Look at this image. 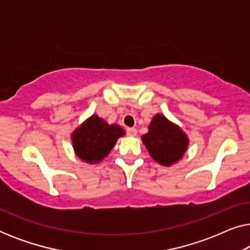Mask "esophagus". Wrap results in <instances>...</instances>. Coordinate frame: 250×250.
Returning a JSON list of instances; mask_svg holds the SVG:
<instances>
[{
    "label": "esophagus",
    "instance_id": "obj_1",
    "mask_svg": "<svg viewBox=\"0 0 250 250\" xmlns=\"http://www.w3.org/2000/svg\"><path fill=\"white\" fill-rule=\"evenodd\" d=\"M126 133H127L128 136H135L138 131H136V128H134V127H128L127 129H126Z\"/></svg>",
    "mask_w": 250,
    "mask_h": 250
}]
</instances>
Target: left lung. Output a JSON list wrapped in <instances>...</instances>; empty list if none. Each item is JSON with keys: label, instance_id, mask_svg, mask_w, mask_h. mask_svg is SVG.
<instances>
[{"label": "left lung", "instance_id": "1", "mask_svg": "<svg viewBox=\"0 0 250 250\" xmlns=\"http://www.w3.org/2000/svg\"><path fill=\"white\" fill-rule=\"evenodd\" d=\"M148 128V133L142 135V142L157 163L170 166L182 158L189 139L179 126L169 122L165 116L157 114Z\"/></svg>", "mask_w": 250, "mask_h": 250}]
</instances>
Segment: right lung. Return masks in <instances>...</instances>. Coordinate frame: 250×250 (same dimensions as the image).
I'll return each mask as SVG.
<instances>
[{"instance_id": "obj_1", "label": "right lung", "mask_w": 250, "mask_h": 250, "mask_svg": "<svg viewBox=\"0 0 250 250\" xmlns=\"http://www.w3.org/2000/svg\"><path fill=\"white\" fill-rule=\"evenodd\" d=\"M125 132L117 124L109 125L97 115L87 118L71 134V141L77 157L83 162L99 163L109 155Z\"/></svg>"}]
</instances>
